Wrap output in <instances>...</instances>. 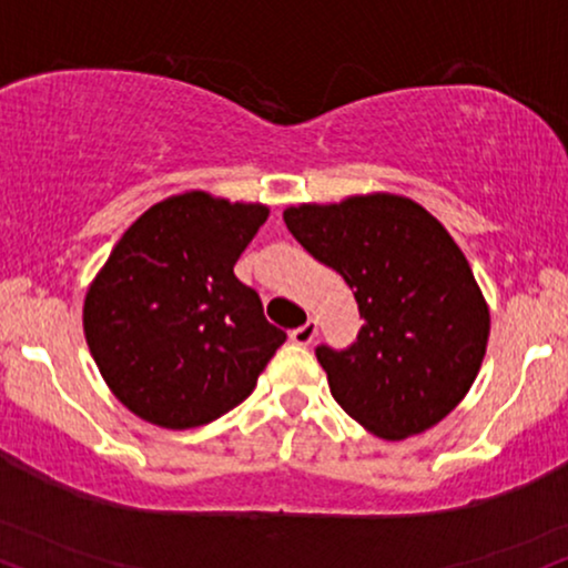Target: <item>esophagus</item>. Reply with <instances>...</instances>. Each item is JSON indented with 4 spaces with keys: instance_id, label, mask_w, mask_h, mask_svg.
Masks as SVG:
<instances>
[{
    "instance_id": "obj_1",
    "label": "esophagus",
    "mask_w": 568,
    "mask_h": 568,
    "mask_svg": "<svg viewBox=\"0 0 568 568\" xmlns=\"http://www.w3.org/2000/svg\"><path fill=\"white\" fill-rule=\"evenodd\" d=\"M316 334H318V321L307 318L303 326H297L295 332H292V342H295V345H311V342L316 339Z\"/></svg>"
}]
</instances>
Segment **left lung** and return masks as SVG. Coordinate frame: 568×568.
<instances>
[{
	"instance_id": "left-lung-1",
	"label": "left lung",
	"mask_w": 568,
	"mask_h": 568,
	"mask_svg": "<svg viewBox=\"0 0 568 568\" xmlns=\"http://www.w3.org/2000/svg\"><path fill=\"white\" fill-rule=\"evenodd\" d=\"M284 223L342 273L363 318L353 347L316 349L334 400L389 443L443 422L477 379L489 337L487 300L447 229L389 192L290 205Z\"/></svg>"
}]
</instances>
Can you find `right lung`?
Wrapping results in <instances>:
<instances>
[{
	"label": "right lung",
	"mask_w": 568,
	"mask_h": 568,
	"mask_svg": "<svg viewBox=\"0 0 568 568\" xmlns=\"http://www.w3.org/2000/svg\"><path fill=\"white\" fill-rule=\"evenodd\" d=\"M263 202L189 189L125 229L83 300V334L110 392L144 422L194 429L247 400L286 334L234 263Z\"/></svg>",
	"instance_id": "add662e5"
}]
</instances>
